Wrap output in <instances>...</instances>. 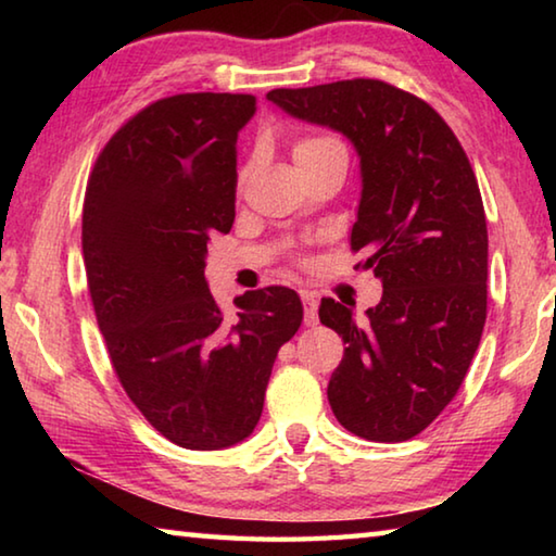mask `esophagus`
<instances>
[{"label":"esophagus","mask_w":556,"mask_h":556,"mask_svg":"<svg viewBox=\"0 0 556 556\" xmlns=\"http://www.w3.org/2000/svg\"><path fill=\"white\" fill-rule=\"evenodd\" d=\"M301 304H304V324L316 326L318 324V301L312 291H301Z\"/></svg>","instance_id":"esophagus-1"}]
</instances>
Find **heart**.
Returning <instances> with one entry per match:
<instances>
[{
	"label": "heart",
	"mask_w": 556,
	"mask_h": 556,
	"mask_svg": "<svg viewBox=\"0 0 556 556\" xmlns=\"http://www.w3.org/2000/svg\"><path fill=\"white\" fill-rule=\"evenodd\" d=\"M326 142H333V139L328 137H308V139H301V142L294 147V154L299 152H306V149H314V147H321Z\"/></svg>",
	"instance_id": "heart-1"
}]
</instances>
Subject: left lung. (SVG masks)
<instances>
[{"label": "left lung", "mask_w": 556, "mask_h": 556, "mask_svg": "<svg viewBox=\"0 0 556 556\" xmlns=\"http://www.w3.org/2000/svg\"><path fill=\"white\" fill-rule=\"evenodd\" d=\"M287 115L343 135L361 159L351 248L382 281L357 324L321 299L318 318L343 338L328 382L336 419L368 441L427 429L464 382L488 306V230L473 168L434 108L382 80L269 90ZM355 306V304H353Z\"/></svg>", "instance_id": "left-lung-1"}]
</instances>
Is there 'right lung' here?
Here are the masks:
<instances>
[{
    "instance_id": "add662e5",
    "label": "right lung",
    "mask_w": 556,
    "mask_h": 556,
    "mask_svg": "<svg viewBox=\"0 0 556 556\" xmlns=\"http://www.w3.org/2000/svg\"><path fill=\"white\" fill-rule=\"evenodd\" d=\"M255 96L186 92L115 131L83 205V257L98 326L127 397L193 451L255 431L279 348L299 331L294 289L235 299L228 318L205 281L213 232H230L238 135Z\"/></svg>"
}]
</instances>
